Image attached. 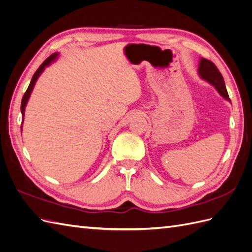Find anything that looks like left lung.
I'll use <instances>...</instances> for the list:
<instances>
[{"instance_id": "left-lung-1", "label": "left lung", "mask_w": 252, "mask_h": 252, "mask_svg": "<svg viewBox=\"0 0 252 252\" xmlns=\"http://www.w3.org/2000/svg\"><path fill=\"white\" fill-rule=\"evenodd\" d=\"M199 74L203 80L207 81L212 86H215V88L218 90V93L222 95L225 100L230 102V98L229 95H228L222 74H220L217 66L213 64L211 61L201 58L199 65Z\"/></svg>"}]
</instances>
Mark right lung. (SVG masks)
I'll return each mask as SVG.
<instances>
[{
    "label": "right lung",
    "mask_w": 252,
    "mask_h": 252,
    "mask_svg": "<svg viewBox=\"0 0 252 252\" xmlns=\"http://www.w3.org/2000/svg\"><path fill=\"white\" fill-rule=\"evenodd\" d=\"M58 56H59V53H53V55H51L49 58H47L46 60L44 61V62L42 63V65H41L39 68H37V70L34 72L33 77H32V81H30L29 86H28V88H27V90H26V93L24 94V95H23V98H22L21 112H22V118H23V120H24V112H25L26 104H27V102H28V98H29L30 94H32V89H33V87H34V84H35L37 78H39L40 74L44 71L45 67H47L48 65H50L51 62H53V61H55V60L57 59ZM21 128H22V126H21Z\"/></svg>",
    "instance_id": "1"
}]
</instances>
